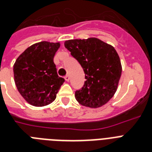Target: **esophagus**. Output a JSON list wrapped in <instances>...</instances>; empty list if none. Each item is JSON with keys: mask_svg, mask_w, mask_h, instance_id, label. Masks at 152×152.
<instances>
[{"mask_svg": "<svg viewBox=\"0 0 152 152\" xmlns=\"http://www.w3.org/2000/svg\"><path fill=\"white\" fill-rule=\"evenodd\" d=\"M64 80H65V81H67V82H69V80H70V78H69V75H67V76H64Z\"/></svg>", "mask_w": 152, "mask_h": 152, "instance_id": "esophagus-1", "label": "esophagus"}]
</instances>
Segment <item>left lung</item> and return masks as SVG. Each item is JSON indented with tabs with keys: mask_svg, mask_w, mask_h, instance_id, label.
Returning <instances> with one entry per match:
<instances>
[{
	"mask_svg": "<svg viewBox=\"0 0 152 152\" xmlns=\"http://www.w3.org/2000/svg\"><path fill=\"white\" fill-rule=\"evenodd\" d=\"M65 48L81 64L86 81L75 97L82 106L99 108L115 94L122 67L113 46L97 38L71 39L64 42Z\"/></svg>",
	"mask_w": 152,
	"mask_h": 152,
	"instance_id": "left-lung-1",
	"label": "left lung"
}]
</instances>
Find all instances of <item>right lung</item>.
Instances as JSON below:
<instances>
[{"mask_svg": "<svg viewBox=\"0 0 152 152\" xmlns=\"http://www.w3.org/2000/svg\"><path fill=\"white\" fill-rule=\"evenodd\" d=\"M60 42H40L26 49L13 66L14 80L22 97L34 106L54 101L64 80L57 75L53 57Z\"/></svg>", "mask_w": 152, "mask_h": 152, "instance_id": "obj_1", "label": "right lung"}]
</instances>
